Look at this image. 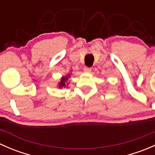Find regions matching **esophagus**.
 <instances>
[{"instance_id": "obj_1", "label": "esophagus", "mask_w": 155, "mask_h": 155, "mask_svg": "<svg viewBox=\"0 0 155 155\" xmlns=\"http://www.w3.org/2000/svg\"><path fill=\"white\" fill-rule=\"evenodd\" d=\"M84 71H85V73H91V68L85 67V68H84Z\"/></svg>"}]
</instances>
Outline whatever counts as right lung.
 I'll return each mask as SVG.
<instances>
[{"label":"right lung","mask_w":155,"mask_h":155,"mask_svg":"<svg viewBox=\"0 0 155 155\" xmlns=\"http://www.w3.org/2000/svg\"><path fill=\"white\" fill-rule=\"evenodd\" d=\"M68 78H70V74L67 75L66 76H63V77L61 79V81L58 82V86L59 88H62V87H65L66 86H68V85L69 83H68Z\"/></svg>","instance_id":"right-lung-1"}]
</instances>
